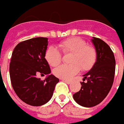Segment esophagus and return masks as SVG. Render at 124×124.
<instances>
[{"label":"esophagus","mask_w":124,"mask_h":124,"mask_svg":"<svg viewBox=\"0 0 124 124\" xmlns=\"http://www.w3.org/2000/svg\"><path fill=\"white\" fill-rule=\"evenodd\" d=\"M62 80L66 83H68V84H70V83H71V81L70 80H68V79H62Z\"/></svg>","instance_id":"34e87169"}]
</instances>
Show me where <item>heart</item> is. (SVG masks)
<instances>
[{
	"label": "heart",
	"instance_id": "heart-1",
	"mask_svg": "<svg viewBox=\"0 0 124 124\" xmlns=\"http://www.w3.org/2000/svg\"><path fill=\"white\" fill-rule=\"evenodd\" d=\"M64 54H69L70 64H63L54 70L56 77L63 79L72 78L79 72L88 71L93 68L97 59V52L92 45L79 37H71L61 41L58 45ZM45 59L50 65L56 67L62 60V54L56 47H51L46 51Z\"/></svg>",
	"mask_w": 124,
	"mask_h": 124
}]
</instances>
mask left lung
<instances>
[{
  "instance_id": "left-lung-1",
  "label": "left lung",
  "mask_w": 124,
  "mask_h": 124,
  "mask_svg": "<svg viewBox=\"0 0 124 124\" xmlns=\"http://www.w3.org/2000/svg\"><path fill=\"white\" fill-rule=\"evenodd\" d=\"M92 42L97 52V61L83 75L80 90L73 94L76 102L88 108L97 106L106 98L112 88L115 72V59L110 46L96 37Z\"/></svg>"
}]
</instances>
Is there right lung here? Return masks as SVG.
<instances>
[{
	"instance_id": "add662e5",
	"label": "right lung",
	"mask_w": 124,
	"mask_h": 124,
	"mask_svg": "<svg viewBox=\"0 0 124 124\" xmlns=\"http://www.w3.org/2000/svg\"><path fill=\"white\" fill-rule=\"evenodd\" d=\"M47 38L36 37L22 41L15 47L9 63L12 88L23 102L40 106L48 102L59 79L52 74L45 80L39 74H49L50 66L45 59Z\"/></svg>"
}]
</instances>
